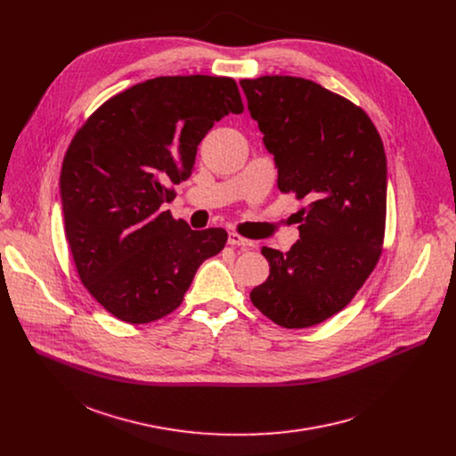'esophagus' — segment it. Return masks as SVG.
<instances>
[{
    "instance_id": "34e87169",
    "label": "esophagus",
    "mask_w": 456,
    "mask_h": 456,
    "mask_svg": "<svg viewBox=\"0 0 456 456\" xmlns=\"http://www.w3.org/2000/svg\"><path fill=\"white\" fill-rule=\"evenodd\" d=\"M227 241H229V245H232V247H241V248H250V247H254V243H252L250 240L243 238V236L238 234V232H229Z\"/></svg>"
}]
</instances>
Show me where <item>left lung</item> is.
I'll list each match as a JSON object with an SVG mask.
<instances>
[{"instance_id": "obj_1", "label": "left lung", "mask_w": 456, "mask_h": 456, "mask_svg": "<svg viewBox=\"0 0 456 456\" xmlns=\"http://www.w3.org/2000/svg\"><path fill=\"white\" fill-rule=\"evenodd\" d=\"M250 117L274 155L278 187L305 208L289 252L264 247L271 274L252 305L285 329L343 310L375 269L386 225V153L370 117L348 99L290 76L243 79Z\"/></svg>"}]
</instances>
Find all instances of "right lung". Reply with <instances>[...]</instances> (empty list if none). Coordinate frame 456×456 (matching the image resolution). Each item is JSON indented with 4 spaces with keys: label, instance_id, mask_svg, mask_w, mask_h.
I'll list each match as a JSON object with an SVG mask.
<instances>
[{
    "label": "right lung",
    "instance_id": "obj_1",
    "mask_svg": "<svg viewBox=\"0 0 456 456\" xmlns=\"http://www.w3.org/2000/svg\"><path fill=\"white\" fill-rule=\"evenodd\" d=\"M241 111L231 77H155L108 99L72 139L59 178L64 231L83 285L117 319L171 314L225 247L224 229L192 231L160 206L215 122Z\"/></svg>",
    "mask_w": 456,
    "mask_h": 456
}]
</instances>
